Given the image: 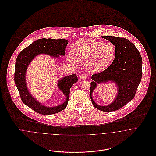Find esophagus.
I'll return each mask as SVG.
<instances>
[{
	"label": "esophagus",
	"mask_w": 156,
	"mask_h": 156,
	"mask_svg": "<svg viewBox=\"0 0 156 156\" xmlns=\"http://www.w3.org/2000/svg\"><path fill=\"white\" fill-rule=\"evenodd\" d=\"M87 77H88V75H87V74H85V73H83V74H81V76H80V78H81L82 79H87Z\"/></svg>",
	"instance_id": "obj_1"
}]
</instances>
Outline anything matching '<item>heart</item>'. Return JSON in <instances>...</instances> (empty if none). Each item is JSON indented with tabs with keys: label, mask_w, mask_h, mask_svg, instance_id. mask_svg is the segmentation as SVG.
<instances>
[{
	"label": "heart",
	"mask_w": 156,
	"mask_h": 156,
	"mask_svg": "<svg viewBox=\"0 0 156 156\" xmlns=\"http://www.w3.org/2000/svg\"><path fill=\"white\" fill-rule=\"evenodd\" d=\"M67 61L72 64H85L90 72H97L107 67L113 59L115 48L111 43L82 40L73 45Z\"/></svg>",
	"instance_id": "1"
}]
</instances>
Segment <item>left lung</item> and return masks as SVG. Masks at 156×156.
<instances>
[{"label": "left lung", "instance_id": "left-lung-1", "mask_svg": "<svg viewBox=\"0 0 156 156\" xmlns=\"http://www.w3.org/2000/svg\"><path fill=\"white\" fill-rule=\"evenodd\" d=\"M115 45V57L111 64L104 71L92 76L90 96L94 106L103 112L117 111L130 102L135 96L141 81L142 59L135 45L124 38L102 37ZM109 80L115 81L119 87L115 101L106 107L97 105L92 100L91 93L97 83Z\"/></svg>", "mask_w": 156, "mask_h": 156}]
</instances>
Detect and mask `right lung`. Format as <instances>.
Here are the masks:
<instances>
[{"mask_svg":"<svg viewBox=\"0 0 156 156\" xmlns=\"http://www.w3.org/2000/svg\"><path fill=\"white\" fill-rule=\"evenodd\" d=\"M68 43V41L65 39H39L23 49L17 57L14 82L19 92L21 100L24 105L40 114L51 115L63 111L68 102L70 88L77 82V77L76 74H71L59 81L58 87L66 95V100L63 104L59 106L47 108L39 103L28 92L25 81L26 68L32 59L39 54L45 53L53 57H59V55H65Z\"/></svg>","mask_w":156,"mask_h":156,"instance_id":"1","label":"right lung"}]
</instances>
